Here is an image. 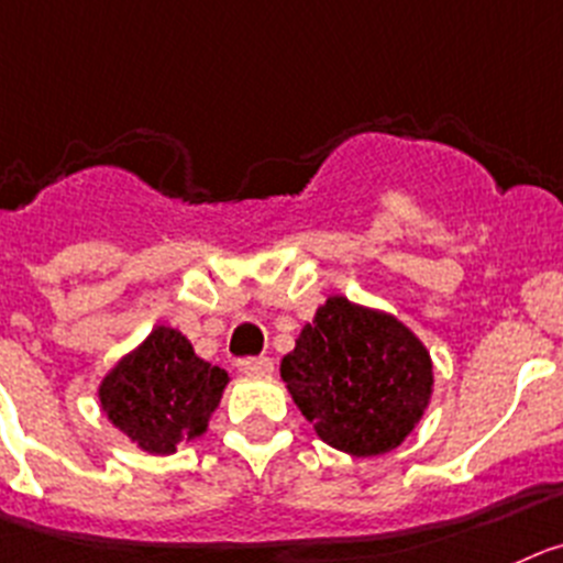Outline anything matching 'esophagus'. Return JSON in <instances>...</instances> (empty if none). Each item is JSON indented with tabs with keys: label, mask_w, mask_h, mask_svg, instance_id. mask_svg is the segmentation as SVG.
<instances>
[{
	"label": "esophagus",
	"mask_w": 563,
	"mask_h": 563,
	"mask_svg": "<svg viewBox=\"0 0 563 563\" xmlns=\"http://www.w3.org/2000/svg\"><path fill=\"white\" fill-rule=\"evenodd\" d=\"M272 369H275V364H272V358H241L239 361V372L241 375H250V377H257V375H272Z\"/></svg>",
	"instance_id": "34e87169"
}]
</instances>
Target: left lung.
I'll use <instances>...</instances> for the list:
<instances>
[{
  "label": "left lung",
  "mask_w": 563,
  "mask_h": 563,
  "mask_svg": "<svg viewBox=\"0 0 563 563\" xmlns=\"http://www.w3.org/2000/svg\"><path fill=\"white\" fill-rule=\"evenodd\" d=\"M291 400L330 448L372 459L400 448L433 394V361L391 313L328 297L280 361Z\"/></svg>",
  "instance_id": "8db88e82"
}]
</instances>
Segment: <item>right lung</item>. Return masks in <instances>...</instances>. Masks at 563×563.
<instances>
[{
    "mask_svg": "<svg viewBox=\"0 0 563 563\" xmlns=\"http://www.w3.org/2000/svg\"><path fill=\"white\" fill-rule=\"evenodd\" d=\"M228 380V372L194 353L180 330L161 324L104 375L99 402L144 453L169 455L183 439L208 430Z\"/></svg>",
    "mask_w": 563,
    "mask_h": 563,
    "instance_id": "right-lung-1",
    "label": "right lung"
}]
</instances>
